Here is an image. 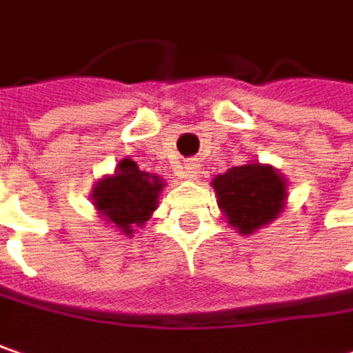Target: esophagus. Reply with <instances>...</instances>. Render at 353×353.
Returning <instances> with one entry per match:
<instances>
[{"instance_id": "obj_1", "label": "esophagus", "mask_w": 353, "mask_h": 353, "mask_svg": "<svg viewBox=\"0 0 353 353\" xmlns=\"http://www.w3.org/2000/svg\"><path fill=\"white\" fill-rule=\"evenodd\" d=\"M197 163L196 161H190V163H185V168H183V172H181V177H185V179H196L197 177Z\"/></svg>"}]
</instances>
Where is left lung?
Masks as SVG:
<instances>
[{
    "label": "left lung",
    "instance_id": "8db88e82",
    "mask_svg": "<svg viewBox=\"0 0 353 353\" xmlns=\"http://www.w3.org/2000/svg\"><path fill=\"white\" fill-rule=\"evenodd\" d=\"M221 214L241 236H250L281 214L288 197L283 176L259 161L236 165L212 181Z\"/></svg>",
    "mask_w": 353,
    "mask_h": 353
}]
</instances>
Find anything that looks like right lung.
<instances>
[{"instance_id": "obj_1", "label": "right lung", "mask_w": 353, "mask_h": 353, "mask_svg": "<svg viewBox=\"0 0 353 353\" xmlns=\"http://www.w3.org/2000/svg\"><path fill=\"white\" fill-rule=\"evenodd\" d=\"M163 185L159 176L141 172L132 159H121L114 176H105L95 183L92 199L108 223H114L121 234L132 236L135 225L141 228L156 212Z\"/></svg>"}]
</instances>
